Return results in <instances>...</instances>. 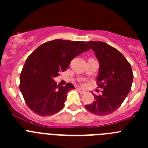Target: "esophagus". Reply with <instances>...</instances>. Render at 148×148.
Wrapping results in <instances>:
<instances>
[{"label":"esophagus","mask_w":148,"mask_h":148,"mask_svg":"<svg viewBox=\"0 0 148 148\" xmlns=\"http://www.w3.org/2000/svg\"><path fill=\"white\" fill-rule=\"evenodd\" d=\"M78 91L80 92L81 94H83V93H84V92H85V91H84V90H82V89H80V88L78 89Z\"/></svg>","instance_id":"esophagus-1"}]
</instances>
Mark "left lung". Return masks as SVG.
<instances>
[{"mask_svg": "<svg viewBox=\"0 0 148 148\" xmlns=\"http://www.w3.org/2000/svg\"><path fill=\"white\" fill-rule=\"evenodd\" d=\"M99 62L98 86L102 95L94 94V101L86 109L99 116L113 113L119 108L131 89L133 75L130 63L114 47L101 41H88Z\"/></svg>", "mask_w": 148, "mask_h": 148, "instance_id": "left-lung-1", "label": "left lung"}]
</instances>
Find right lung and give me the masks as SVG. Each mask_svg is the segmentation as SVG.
<instances>
[{"instance_id": "obj_1", "label": "right lung", "mask_w": 148, "mask_h": 148, "mask_svg": "<svg viewBox=\"0 0 148 148\" xmlns=\"http://www.w3.org/2000/svg\"><path fill=\"white\" fill-rule=\"evenodd\" d=\"M90 49L84 41L56 40L41 44L29 56L20 77V90L29 109L41 116L59 112L66 95L75 89L68 83L57 85L54 78L67 70L73 58Z\"/></svg>"}]
</instances>
